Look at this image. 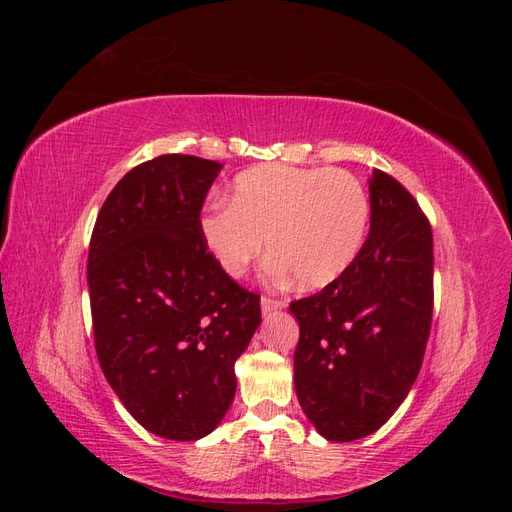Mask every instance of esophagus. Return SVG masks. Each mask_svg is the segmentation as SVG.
<instances>
[{"instance_id":"esophagus-1","label":"esophagus","mask_w":512,"mask_h":512,"mask_svg":"<svg viewBox=\"0 0 512 512\" xmlns=\"http://www.w3.org/2000/svg\"><path fill=\"white\" fill-rule=\"evenodd\" d=\"M260 305H262V314H271V312H277V309H282L286 305V301L275 299V297H262Z\"/></svg>"}]
</instances>
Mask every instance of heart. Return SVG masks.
<instances>
[{
	"label": "heart",
	"mask_w": 512,
	"mask_h": 512,
	"mask_svg": "<svg viewBox=\"0 0 512 512\" xmlns=\"http://www.w3.org/2000/svg\"><path fill=\"white\" fill-rule=\"evenodd\" d=\"M369 211L365 185L348 170L271 164L241 173L230 203L203 213L200 235L230 277H243L269 239L271 271L318 288L359 256Z\"/></svg>",
	"instance_id": "obj_1"
}]
</instances>
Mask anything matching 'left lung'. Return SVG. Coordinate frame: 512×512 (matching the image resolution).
<instances>
[{"instance_id": "8db88e82", "label": "left lung", "mask_w": 512, "mask_h": 512, "mask_svg": "<svg viewBox=\"0 0 512 512\" xmlns=\"http://www.w3.org/2000/svg\"><path fill=\"white\" fill-rule=\"evenodd\" d=\"M369 237L350 269L290 303L299 320L294 389L320 436L378 431L421 371L433 314V235L395 177L369 179Z\"/></svg>"}]
</instances>
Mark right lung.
I'll list each match as a JSON object with an SVG mask.
<instances>
[{"mask_svg": "<svg viewBox=\"0 0 512 512\" xmlns=\"http://www.w3.org/2000/svg\"><path fill=\"white\" fill-rule=\"evenodd\" d=\"M222 164L164 153L106 196L87 282L100 367L126 410L160 438H205L237 391L235 361L260 324V294L239 286L200 235Z\"/></svg>", "mask_w": 512, "mask_h": 512, "instance_id": "1", "label": "right lung"}]
</instances>
